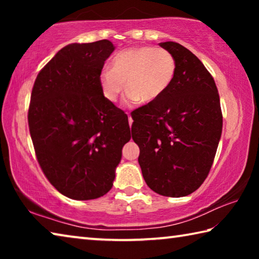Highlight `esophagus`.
I'll return each instance as SVG.
<instances>
[{
	"mask_svg": "<svg viewBox=\"0 0 259 259\" xmlns=\"http://www.w3.org/2000/svg\"><path fill=\"white\" fill-rule=\"evenodd\" d=\"M128 120H129V124H130V126H131V124H133V119H131L130 114H128Z\"/></svg>",
	"mask_w": 259,
	"mask_h": 259,
	"instance_id": "esophagus-1",
	"label": "esophagus"
}]
</instances>
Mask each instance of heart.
<instances>
[{
    "label": "heart",
    "instance_id": "b5f03b06",
    "mask_svg": "<svg viewBox=\"0 0 259 259\" xmlns=\"http://www.w3.org/2000/svg\"><path fill=\"white\" fill-rule=\"evenodd\" d=\"M177 64L169 51L160 48L138 47L117 52L111 60V69L99 75L104 97L115 103L124 90L125 103H153L171 85Z\"/></svg>",
    "mask_w": 259,
    "mask_h": 259
}]
</instances>
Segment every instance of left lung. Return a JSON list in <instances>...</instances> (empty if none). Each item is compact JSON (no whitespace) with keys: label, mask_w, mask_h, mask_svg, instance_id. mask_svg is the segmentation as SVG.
<instances>
[{"label":"left lung","mask_w":259,"mask_h":259,"mask_svg":"<svg viewBox=\"0 0 259 259\" xmlns=\"http://www.w3.org/2000/svg\"><path fill=\"white\" fill-rule=\"evenodd\" d=\"M160 46L177 68L168 91L131 113L138 162L152 191L186 196L202 185L211 169L223 128L219 95L201 60L176 42Z\"/></svg>","instance_id":"left-lung-1"}]
</instances>
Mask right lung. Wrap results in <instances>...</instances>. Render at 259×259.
Returning a JSON list of instances; mask_svg holds the SVG:
<instances>
[{
	"mask_svg": "<svg viewBox=\"0 0 259 259\" xmlns=\"http://www.w3.org/2000/svg\"><path fill=\"white\" fill-rule=\"evenodd\" d=\"M114 49L108 40L66 46L37 74L30 95L28 126L38 164L51 185L74 200L111 190L131 138L128 116L99 84Z\"/></svg>",
	"mask_w": 259,
	"mask_h": 259,
	"instance_id": "add662e5",
	"label": "right lung"
}]
</instances>
